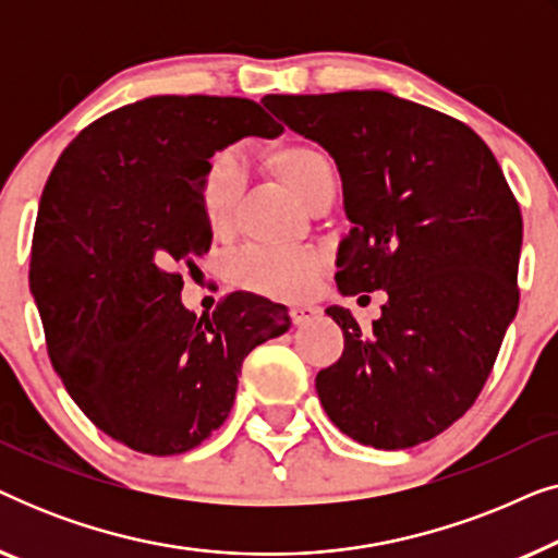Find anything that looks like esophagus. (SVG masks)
<instances>
[{"label":"esophagus","mask_w":558,"mask_h":558,"mask_svg":"<svg viewBox=\"0 0 558 558\" xmlns=\"http://www.w3.org/2000/svg\"><path fill=\"white\" fill-rule=\"evenodd\" d=\"M319 307H315V304H296V307H292V319H294V325H304V323H310V319H315V317H319Z\"/></svg>","instance_id":"34e87169"}]
</instances>
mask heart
I'll return each instance as SVG.
<instances>
[{
  "label": "heart",
  "instance_id": "1",
  "mask_svg": "<svg viewBox=\"0 0 558 558\" xmlns=\"http://www.w3.org/2000/svg\"><path fill=\"white\" fill-rule=\"evenodd\" d=\"M269 165L304 205L327 182H335L330 157L304 142H289L271 149ZM243 182H246V172L235 149H220L203 165L201 180H197V201H201L205 226L216 235L231 228ZM319 274H323V258L310 248L256 246L243 251L235 262V277L243 287L266 296H279V300H300L310 294Z\"/></svg>",
  "mask_w": 558,
  "mask_h": 558
}]
</instances>
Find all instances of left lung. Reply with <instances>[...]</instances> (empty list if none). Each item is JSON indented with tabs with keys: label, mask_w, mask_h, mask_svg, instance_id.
<instances>
[{
	"label": "left lung",
	"mask_w": 558,
	"mask_h": 558,
	"mask_svg": "<svg viewBox=\"0 0 558 558\" xmlns=\"http://www.w3.org/2000/svg\"><path fill=\"white\" fill-rule=\"evenodd\" d=\"M264 106L338 165L353 223L340 294H388L371 330L325 310L345 350L315 378L323 409L361 445L429 441L475 403L518 312L523 218L506 174L468 124L386 90Z\"/></svg>",
	"instance_id": "left-lung-1"
}]
</instances>
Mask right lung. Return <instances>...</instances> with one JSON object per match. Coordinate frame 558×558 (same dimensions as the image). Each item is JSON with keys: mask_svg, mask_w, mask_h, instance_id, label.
I'll return each mask as SVG.
<instances>
[{"mask_svg": "<svg viewBox=\"0 0 558 558\" xmlns=\"http://www.w3.org/2000/svg\"><path fill=\"white\" fill-rule=\"evenodd\" d=\"M284 126L235 96H151L96 119L45 182L29 292L52 368L98 429L167 457L231 414L241 363L287 332L284 304L228 294L182 307V266L208 254L197 180L210 155Z\"/></svg>", "mask_w": 558, "mask_h": 558, "instance_id": "1", "label": "right lung"}]
</instances>
